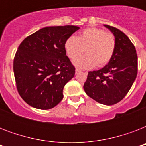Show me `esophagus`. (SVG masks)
<instances>
[{
    "label": "esophagus",
    "instance_id": "34e87169",
    "mask_svg": "<svg viewBox=\"0 0 146 146\" xmlns=\"http://www.w3.org/2000/svg\"><path fill=\"white\" fill-rule=\"evenodd\" d=\"M80 72H81V70H79V69H76V74H77L78 73H80Z\"/></svg>",
    "mask_w": 146,
    "mask_h": 146
}]
</instances>
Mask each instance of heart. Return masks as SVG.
I'll return each mask as SVG.
<instances>
[{
  "instance_id": "1",
  "label": "heart",
  "mask_w": 146,
  "mask_h": 146,
  "mask_svg": "<svg viewBox=\"0 0 146 146\" xmlns=\"http://www.w3.org/2000/svg\"><path fill=\"white\" fill-rule=\"evenodd\" d=\"M115 47L114 36L96 27L86 29L78 37L71 35L64 44L66 55L70 59H75L84 50L87 51L86 55L73 61L77 68L82 70L106 65L113 57Z\"/></svg>"
}]
</instances>
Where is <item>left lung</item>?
Returning a JSON list of instances; mask_svg holds the SVG:
<instances>
[{
	"instance_id": "left-lung-1",
	"label": "left lung",
	"mask_w": 146,
	"mask_h": 146,
	"mask_svg": "<svg viewBox=\"0 0 146 146\" xmlns=\"http://www.w3.org/2000/svg\"><path fill=\"white\" fill-rule=\"evenodd\" d=\"M115 38V50L106 66L90 71L83 86L86 93L98 103L112 105L126 96L137 76L138 58L133 44L118 29L104 25Z\"/></svg>"
}]
</instances>
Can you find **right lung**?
Instances as JSON below:
<instances>
[{
    "label": "right lung",
    "instance_id": "add662e5",
    "mask_svg": "<svg viewBox=\"0 0 146 146\" xmlns=\"http://www.w3.org/2000/svg\"><path fill=\"white\" fill-rule=\"evenodd\" d=\"M80 27L48 26L26 38L13 60L19 96L30 106L48 110L64 98V86L75 75L64 44Z\"/></svg>",
    "mask_w": 146,
    "mask_h": 146
}]
</instances>
